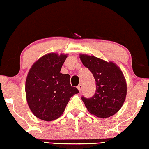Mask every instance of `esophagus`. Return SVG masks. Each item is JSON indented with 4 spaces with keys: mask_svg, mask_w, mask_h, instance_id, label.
<instances>
[{
    "mask_svg": "<svg viewBox=\"0 0 149 149\" xmlns=\"http://www.w3.org/2000/svg\"><path fill=\"white\" fill-rule=\"evenodd\" d=\"M82 87H83V85L81 84V83H80V84L78 85V87H77V88H78L79 91H81V89H82Z\"/></svg>",
    "mask_w": 149,
    "mask_h": 149,
    "instance_id": "34e87169",
    "label": "esophagus"
}]
</instances>
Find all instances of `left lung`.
<instances>
[{
	"label": "left lung",
	"mask_w": 149,
	"mask_h": 149,
	"mask_svg": "<svg viewBox=\"0 0 149 149\" xmlns=\"http://www.w3.org/2000/svg\"><path fill=\"white\" fill-rule=\"evenodd\" d=\"M83 64L92 73L96 85L94 95L81 97L89 113L107 118L119 111L127 95V83L123 73L115 63L93 56L79 54Z\"/></svg>",
	"instance_id": "1"
}]
</instances>
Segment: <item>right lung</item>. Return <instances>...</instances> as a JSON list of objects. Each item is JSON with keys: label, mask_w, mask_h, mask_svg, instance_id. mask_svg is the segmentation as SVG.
Returning a JSON list of instances; mask_svg holds the SVG:
<instances>
[{"label": "right lung", "mask_w": 149, "mask_h": 149, "mask_svg": "<svg viewBox=\"0 0 149 149\" xmlns=\"http://www.w3.org/2000/svg\"><path fill=\"white\" fill-rule=\"evenodd\" d=\"M68 54L49 53L34 63L26 80V97L34 116L46 121L64 113L70 97L79 93L71 86L70 76L60 72Z\"/></svg>", "instance_id": "1"}]
</instances>
